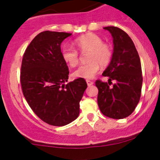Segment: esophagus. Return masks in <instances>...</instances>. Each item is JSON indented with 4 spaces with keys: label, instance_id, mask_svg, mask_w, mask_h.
Listing matches in <instances>:
<instances>
[{
    "label": "esophagus",
    "instance_id": "1",
    "mask_svg": "<svg viewBox=\"0 0 160 160\" xmlns=\"http://www.w3.org/2000/svg\"><path fill=\"white\" fill-rule=\"evenodd\" d=\"M87 83H88V86L90 87L91 86V85L93 84V81H90V80H87Z\"/></svg>",
    "mask_w": 160,
    "mask_h": 160
}]
</instances>
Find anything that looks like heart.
<instances>
[{
	"label": "heart",
	"instance_id": "heart-1",
	"mask_svg": "<svg viewBox=\"0 0 160 160\" xmlns=\"http://www.w3.org/2000/svg\"><path fill=\"white\" fill-rule=\"evenodd\" d=\"M77 49L82 53L88 52V62L80 66L72 72V77L76 79H92L100 69V65L107 66L112 57L110 46L103 42L101 37L93 33H88L78 37L74 41ZM62 57L65 62L74 67L79 62L77 50L70 46H65L62 49Z\"/></svg>",
	"mask_w": 160,
	"mask_h": 160
}]
</instances>
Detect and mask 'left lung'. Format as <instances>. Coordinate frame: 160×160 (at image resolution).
Here are the masks:
<instances>
[{"instance_id":"1","label":"left lung","mask_w":160,"mask_h":160,"mask_svg":"<svg viewBox=\"0 0 160 160\" xmlns=\"http://www.w3.org/2000/svg\"><path fill=\"white\" fill-rule=\"evenodd\" d=\"M113 38L112 57L103 76L109 77V82L98 80V104L101 113L114 119L129 116L136 108L141 97L142 76L139 56L132 38L121 28L104 27ZM115 80L112 87L110 81Z\"/></svg>"}]
</instances>
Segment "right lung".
Masks as SVG:
<instances>
[{
	"instance_id": "1",
	"label": "right lung",
	"mask_w": 160,
	"mask_h": 160,
	"mask_svg": "<svg viewBox=\"0 0 160 160\" xmlns=\"http://www.w3.org/2000/svg\"><path fill=\"white\" fill-rule=\"evenodd\" d=\"M72 34L46 31L33 38L21 67L23 94L35 114L54 126H64L79 116L80 101L88 88L84 79L68 81L69 69L61 43Z\"/></svg>"
}]
</instances>
